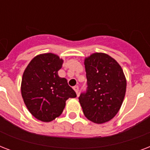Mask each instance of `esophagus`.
<instances>
[{"mask_svg": "<svg viewBox=\"0 0 150 150\" xmlns=\"http://www.w3.org/2000/svg\"><path fill=\"white\" fill-rule=\"evenodd\" d=\"M73 89H74V90H75V93H76L78 95V93H79V86H75L73 87Z\"/></svg>", "mask_w": 150, "mask_h": 150, "instance_id": "obj_1", "label": "esophagus"}]
</instances>
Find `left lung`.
<instances>
[{"mask_svg": "<svg viewBox=\"0 0 150 150\" xmlns=\"http://www.w3.org/2000/svg\"><path fill=\"white\" fill-rule=\"evenodd\" d=\"M86 92L79 97L84 115L96 124L114 117L126 92V79L117 62L108 54L95 53L85 59Z\"/></svg>", "mask_w": 150, "mask_h": 150, "instance_id": "1", "label": "left lung"}]
</instances>
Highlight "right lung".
Instances as JSON below:
<instances>
[{
  "label": "right lung",
  "mask_w": 150,
  "mask_h": 150,
  "mask_svg": "<svg viewBox=\"0 0 150 150\" xmlns=\"http://www.w3.org/2000/svg\"><path fill=\"white\" fill-rule=\"evenodd\" d=\"M63 60L52 53L37 55L32 60L22 75L21 92L29 111L36 119L50 122L62 114L66 100L76 93L67 79L57 71Z\"/></svg>",
  "instance_id": "1"
}]
</instances>
